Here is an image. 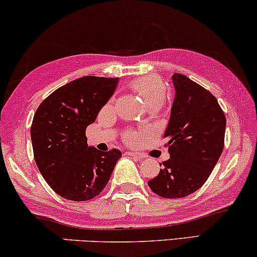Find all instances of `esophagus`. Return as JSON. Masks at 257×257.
I'll list each match as a JSON object with an SVG mask.
<instances>
[{"label":"esophagus","mask_w":257,"mask_h":257,"mask_svg":"<svg viewBox=\"0 0 257 257\" xmlns=\"http://www.w3.org/2000/svg\"><path fill=\"white\" fill-rule=\"evenodd\" d=\"M126 154H127V156L135 157V158H137V159H144V158H145V156H144V154L138 153V152H126Z\"/></svg>","instance_id":"obj_1"}]
</instances>
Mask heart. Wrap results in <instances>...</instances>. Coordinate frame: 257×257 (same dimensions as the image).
<instances>
[{
  "label": "heart",
  "instance_id": "obj_1",
  "mask_svg": "<svg viewBox=\"0 0 257 257\" xmlns=\"http://www.w3.org/2000/svg\"><path fill=\"white\" fill-rule=\"evenodd\" d=\"M131 87L133 91H136L139 94L146 107L151 106V105L161 106L166 100V85L157 77L147 76L143 77V78L135 79L131 83ZM145 131H127L125 133L124 139L127 144L136 145V144L142 142L145 138Z\"/></svg>",
  "mask_w": 257,
  "mask_h": 257
}]
</instances>
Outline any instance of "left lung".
<instances>
[{
	"mask_svg": "<svg viewBox=\"0 0 257 257\" xmlns=\"http://www.w3.org/2000/svg\"><path fill=\"white\" fill-rule=\"evenodd\" d=\"M172 82L175 94L164 135L170 159L149 186L159 196L178 199L198 191L212 173L223 150L226 117L205 87L181 73Z\"/></svg>",
	"mask_w": 257,
	"mask_h": 257,
	"instance_id": "8db88e82",
	"label": "left lung"
}]
</instances>
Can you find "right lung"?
<instances>
[{"mask_svg": "<svg viewBox=\"0 0 257 257\" xmlns=\"http://www.w3.org/2000/svg\"><path fill=\"white\" fill-rule=\"evenodd\" d=\"M118 82L94 76L75 79L45 98L34 115L30 135L35 161L48 185L66 200L97 196L121 158L117 149L101 152L89 146L85 136Z\"/></svg>", "mask_w": 257, "mask_h": 257, "instance_id": "right-lung-1", "label": "right lung"}]
</instances>
